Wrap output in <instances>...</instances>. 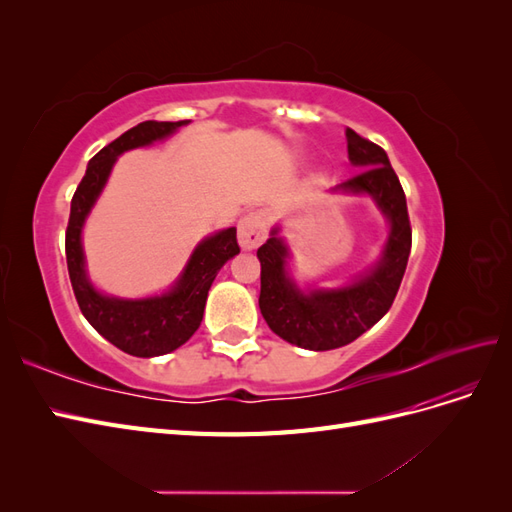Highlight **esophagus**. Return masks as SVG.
I'll return each instance as SVG.
<instances>
[{
	"label": "esophagus",
	"instance_id": "obj_1",
	"mask_svg": "<svg viewBox=\"0 0 512 512\" xmlns=\"http://www.w3.org/2000/svg\"><path fill=\"white\" fill-rule=\"evenodd\" d=\"M267 228H269V218L265 211H252L250 215L239 222V243L243 250H256L262 241L267 239Z\"/></svg>",
	"mask_w": 512,
	"mask_h": 512
}]
</instances>
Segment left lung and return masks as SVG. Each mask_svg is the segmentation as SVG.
Masks as SVG:
<instances>
[{"label": "left lung", "instance_id": "left-lung-1", "mask_svg": "<svg viewBox=\"0 0 512 512\" xmlns=\"http://www.w3.org/2000/svg\"><path fill=\"white\" fill-rule=\"evenodd\" d=\"M346 141L350 162L363 170L339 183L335 192L369 194L391 224L376 267L344 288L303 292L288 275L290 254L280 228H273L267 243L258 247L260 314L275 335L307 350L342 348L374 327L395 301L412 247L406 194L386 151L350 128Z\"/></svg>", "mask_w": 512, "mask_h": 512}]
</instances>
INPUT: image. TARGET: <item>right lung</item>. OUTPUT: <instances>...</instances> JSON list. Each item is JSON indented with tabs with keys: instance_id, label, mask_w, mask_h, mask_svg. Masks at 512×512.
Masks as SVG:
<instances>
[{
	"instance_id": "obj_1",
	"label": "right lung",
	"mask_w": 512,
	"mask_h": 512,
	"mask_svg": "<svg viewBox=\"0 0 512 512\" xmlns=\"http://www.w3.org/2000/svg\"><path fill=\"white\" fill-rule=\"evenodd\" d=\"M185 123L190 121H143L123 132L89 160L85 177L76 188L70 205L66 260L76 303L87 322L104 339L119 350L132 356H143V359L173 352L196 333L205 314L207 294L215 275L226 265V260L239 254L237 228L220 230L200 241L175 286L160 297L149 299L106 297L91 286L85 271L81 230L121 153L162 141Z\"/></svg>"
}]
</instances>
